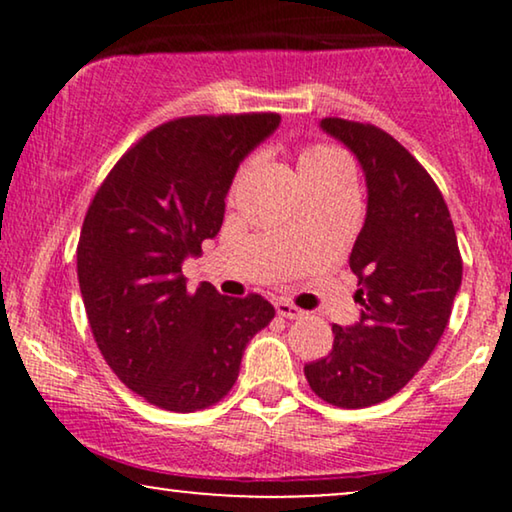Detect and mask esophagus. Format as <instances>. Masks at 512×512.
Segmentation results:
<instances>
[{
	"instance_id": "1",
	"label": "esophagus",
	"mask_w": 512,
	"mask_h": 512,
	"mask_svg": "<svg viewBox=\"0 0 512 512\" xmlns=\"http://www.w3.org/2000/svg\"><path fill=\"white\" fill-rule=\"evenodd\" d=\"M275 310H277L279 317H284V319L303 317V310H300V307H296L293 303H289V300H275Z\"/></svg>"
}]
</instances>
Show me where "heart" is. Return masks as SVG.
Segmentation results:
<instances>
[{"label": "heart", "mask_w": 512, "mask_h": 512, "mask_svg": "<svg viewBox=\"0 0 512 512\" xmlns=\"http://www.w3.org/2000/svg\"><path fill=\"white\" fill-rule=\"evenodd\" d=\"M244 172V167L240 174ZM298 172L305 188L326 184V181H345L349 184V167L342 153L328 144H310L298 153Z\"/></svg>", "instance_id": "heart-1"}]
</instances>
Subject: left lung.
Returning a JSON list of instances; mask_svg holds the SVG:
<instances>
[{"mask_svg": "<svg viewBox=\"0 0 512 512\" xmlns=\"http://www.w3.org/2000/svg\"><path fill=\"white\" fill-rule=\"evenodd\" d=\"M321 128L359 158L368 212L349 254L361 319L333 324V349L305 377L321 401L354 410L398 394L429 361L461 286V254L443 193L401 142L347 118Z\"/></svg>", "mask_w": 512, "mask_h": 512, "instance_id": "1", "label": "left lung"}]
</instances>
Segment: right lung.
<instances>
[{"mask_svg": "<svg viewBox=\"0 0 512 512\" xmlns=\"http://www.w3.org/2000/svg\"><path fill=\"white\" fill-rule=\"evenodd\" d=\"M277 125L272 111L174 118L132 144L90 200L76 247L90 331L118 380L156 408L219 403L275 317L258 293L188 291L181 263L219 233L237 167Z\"/></svg>", "mask_w": 512, "mask_h": 512, "instance_id": "obj_1", "label": "right lung"}]
</instances>
